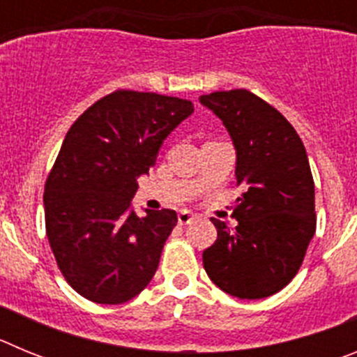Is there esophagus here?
Wrapping results in <instances>:
<instances>
[{"label": "esophagus", "instance_id": "1", "mask_svg": "<svg viewBox=\"0 0 357 357\" xmlns=\"http://www.w3.org/2000/svg\"><path fill=\"white\" fill-rule=\"evenodd\" d=\"M195 220V214L191 213V211H181L178 213V223L181 225H188V223H191Z\"/></svg>", "mask_w": 357, "mask_h": 357}]
</instances>
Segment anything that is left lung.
I'll return each instance as SVG.
<instances>
[{"label":"left lung","mask_w":357,"mask_h":357,"mask_svg":"<svg viewBox=\"0 0 357 357\" xmlns=\"http://www.w3.org/2000/svg\"><path fill=\"white\" fill-rule=\"evenodd\" d=\"M200 103L229 132L243 188L234 229L211 218L218 239L204 250V268L229 295L264 298L296 275L317 229L307 153L288 119L250 91H218Z\"/></svg>","instance_id":"obj_1"}]
</instances>
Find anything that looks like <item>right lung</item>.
Listing matches in <instances>:
<instances>
[{
    "instance_id": "1",
    "label": "right lung",
    "mask_w": 357,
    "mask_h": 357,
    "mask_svg": "<svg viewBox=\"0 0 357 357\" xmlns=\"http://www.w3.org/2000/svg\"><path fill=\"white\" fill-rule=\"evenodd\" d=\"M195 112L189 100L116 91L73 123L44 188V218L56 264L96 304H123L155 275L176 213L132 198L160 146Z\"/></svg>"
}]
</instances>
